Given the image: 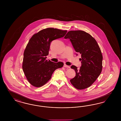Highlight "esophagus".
<instances>
[{"label":"esophagus","mask_w":121,"mask_h":121,"mask_svg":"<svg viewBox=\"0 0 121 121\" xmlns=\"http://www.w3.org/2000/svg\"><path fill=\"white\" fill-rule=\"evenodd\" d=\"M63 67H65V68H70V66H68V65H66V64H64Z\"/></svg>","instance_id":"1"}]
</instances>
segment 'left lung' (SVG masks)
<instances>
[{
	"mask_svg": "<svg viewBox=\"0 0 121 121\" xmlns=\"http://www.w3.org/2000/svg\"><path fill=\"white\" fill-rule=\"evenodd\" d=\"M64 38L69 39L76 52L81 54L80 69L74 65L71 67L74 69L76 76L70 80V82L78 90L90 87L102 70L103 56L99 45L91 35L82 30L69 31Z\"/></svg>",
	"mask_w": 121,
	"mask_h": 121,
	"instance_id": "1",
	"label": "left lung"
}]
</instances>
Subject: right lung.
Listing matches in <instances>:
<instances>
[{
  "mask_svg": "<svg viewBox=\"0 0 121 121\" xmlns=\"http://www.w3.org/2000/svg\"><path fill=\"white\" fill-rule=\"evenodd\" d=\"M67 30L48 28L34 34L30 39L23 54L22 69L29 83L36 87L43 86L51 78L54 71L63 63L46 59L51 42L63 37Z\"/></svg>",
  "mask_w": 121,
  "mask_h": 121,
  "instance_id": "right-lung-1",
  "label": "right lung"
}]
</instances>
